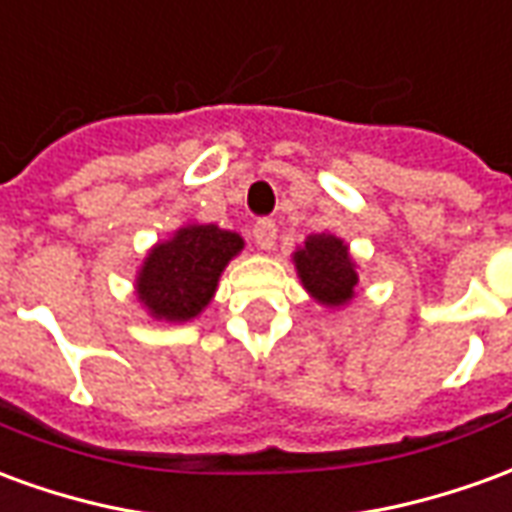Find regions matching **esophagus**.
<instances>
[{
  "label": "esophagus",
  "mask_w": 512,
  "mask_h": 512,
  "mask_svg": "<svg viewBox=\"0 0 512 512\" xmlns=\"http://www.w3.org/2000/svg\"><path fill=\"white\" fill-rule=\"evenodd\" d=\"M252 235H255V244L260 249H274L277 244V222L274 219H257L255 227H252Z\"/></svg>",
  "instance_id": "esophagus-1"
}]
</instances>
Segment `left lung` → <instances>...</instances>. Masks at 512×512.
Segmentation results:
<instances>
[{"label": "left lung", "mask_w": 512, "mask_h": 512, "mask_svg": "<svg viewBox=\"0 0 512 512\" xmlns=\"http://www.w3.org/2000/svg\"><path fill=\"white\" fill-rule=\"evenodd\" d=\"M293 260H296L304 288L323 304L337 307L354 296L359 277L348 255V246L340 238L326 233L310 235L304 241V249H299Z\"/></svg>", "instance_id": "1"}]
</instances>
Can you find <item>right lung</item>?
<instances>
[{"label":"right lung","instance_id":"right-lung-1","mask_svg":"<svg viewBox=\"0 0 512 512\" xmlns=\"http://www.w3.org/2000/svg\"><path fill=\"white\" fill-rule=\"evenodd\" d=\"M241 235L216 224L180 227L175 238L147 255L136 279V293L150 315L164 321H189L211 301L219 274L241 252Z\"/></svg>","mask_w":512,"mask_h":512}]
</instances>
